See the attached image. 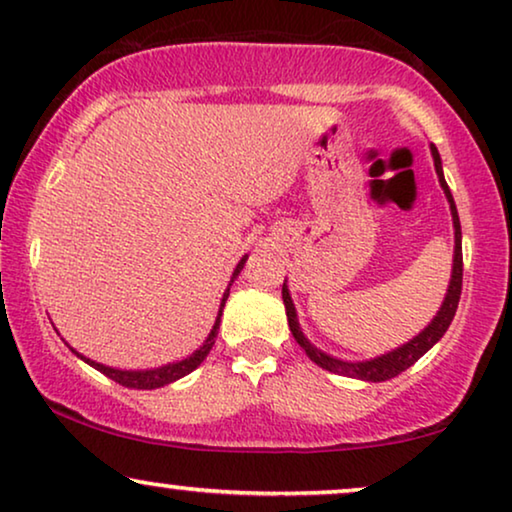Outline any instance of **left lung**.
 Segmentation results:
<instances>
[{"label":"left lung","instance_id":"left-lung-1","mask_svg":"<svg viewBox=\"0 0 512 512\" xmlns=\"http://www.w3.org/2000/svg\"><path fill=\"white\" fill-rule=\"evenodd\" d=\"M431 157H434L438 183H441L445 197H448L450 213H452V225H455V257H452V276H450L448 294H445V299L441 304V311L434 315V320H431L429 325L420 331V334H417L415 338H410L408 343H403L401 348L387 352V355L366 359V362H343V359H336V357L327 355V352H322L320 348H315V345L304 336V331H301L299 320H297V311H294L290 290H287V283H283V304H285V313H287V325H290L294 341H297L301 348L306 350V355L311 357V362L322 366L325 371L338 373V376L369 380V383H383V380H390L394 376H399L401 371H406L408 366H413L417 359L424 355V352L434 348V345L443 338L445 331H448L452 318H455L457 306H459V297H462V273H464L462 225H459L455 199H452L450 187H448V183H445L441 155H438L434 143H431Z\"/></svg>","mask_w":512,"mask_h":512}]
</instances>
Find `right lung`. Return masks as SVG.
I'll use <instances>...</instances> for the list:
<instances>
[{"label": "right lung", "mask_w": 512, "mask_h": 512, "mask_svg": "<svg viewBox=\"0 0 512 512\" xmlns=\"http://www.w3.org/2000/svg\"><path fill=\"white\" fill-rule=\"evenodd\" d=\"M246 259H248V255H243L241 262L236 264V269H234V273H232V280H229V287H232L234 278L241 273L243 264H246ZM229 287L225 290V294H222L218 318H215V325H213V329H211V334H208V338L204 341V345H199V350H194L190 357L181 359V362L164 364V366H160V369H148V371H122V369H111V366H104V364H99V362H92V359L78 355V352H76L74 348H71V350H74L76 355L83 359V362H88V364L92 366V369L102 371L104 376H109L111 380H115V383L122 385V387H132V390H155V387H164V385L174 383V380H178V378L187 376V373H192L201 362H204L208 352H211L213 343H215V336H218V329H220L222 308H225V301H227V297H229Z\"/></svg>", "instance_id": "right-lung-1"}]
</instances>
